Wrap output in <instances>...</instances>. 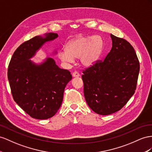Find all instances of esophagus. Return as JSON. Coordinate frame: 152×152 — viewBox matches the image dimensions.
<instances>
[{
  "instance_id": "obj_1",
  "label": "esophagus",
  "mask_w": 152,
  "mask_h": 152,
  "mask_svg": "<svg viewBox=\"0 0 152 152\" xmlns=\"http://www.w3.org/2000/svg\"><path fill=\"white\" fill-rule=\"evenodd\" d=\"M80 76V73L77 71H75L72 73V76L73 77H79Z\"/></svg>"
}]
</instances>
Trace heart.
Returning a JSON list of instances; mask_svg holds the SVG:
<instances>
[{"label":"heart","mask_w":152,"mask_h":152,"mask_svg":"<svg viewBox=\"0 0 152 152\" xmlns=\"http://www.w3.org/2000/svg\"><path fill=\"white\" fill-rule=\"evenodd\" d=\"M103 40L101 36H80L71 41L66 46V50L59 51L58 58L62 62L72 63L75 58H79L84 66H90L101 55Z\"/></svg>","instance_id":"heart-1"}]
</instances>
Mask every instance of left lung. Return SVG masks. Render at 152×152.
<instances>
[{"instance_id":"obj_1","label":"left lung","mask_w":152,"mask_h":152,"mask_svg":"<svg viewBox=\"0 0 152 152\" xmlns=\"http://www.w3.org/2000/svg\"><path fill=\"white\" fill-rule=\"evenodd\" d=\"M112 48L103 60L83 70L84 95L95 113L108 115L120 110L134 95L140 62L134 48L111 34Z\"/></svg>"}]
</instances>
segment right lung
I'll return each mask as SVG.
<instances>
[{"label": "right lung", "mask_w": 152, "mask_h": 152, "mask_svg": "<svg viewBox=\"0 0 152 152\" xmlns=\"http://www.w3.org/2000/svg\"><path fill=\"white\" fill-rule=\"evenodd\" d=\"M37 36L22 43L14 52L8 66L7 77L14 101L32 118L45 120L53 116L61 106L71 72L59 68L51 58L41 64L29 60L56 33Z\"/></svg>", "instance_id": "1"}]
</instances>
